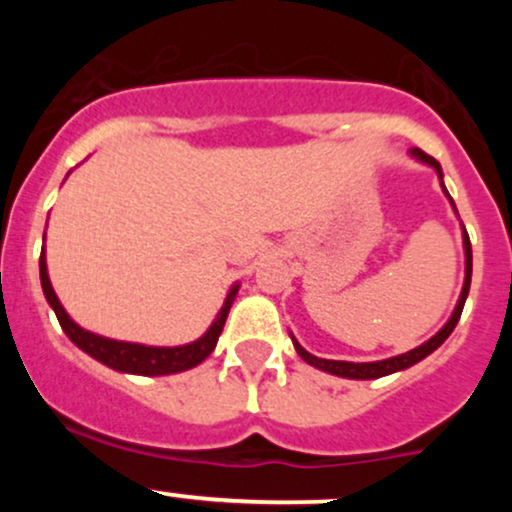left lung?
I'll return each instance as SVG.
<instances>
[{
	"label": "left lung",
	"instance_id": "left-lung-1",
	"mask_svg": "<svg viewBox=\"0 0 512 512\" xmlns=\"http://www.w3.org/2000/svg\"><path fill=\"white\" fill-rule=\"evenodd\" d=\"M411 154H414L419 161L428 163L431 168H436L438 178H440V185H443V170H440V163L436 161L433 156H428L426 151L421 149H411ZM445 190V185H443ZM445 195H448V190H445ZM450 197V195H448ZM452 202V199H450ZM455 207V204H452ZM464 257H467V267H464V286H462V293H460V301H457V308L455 313L448 322H445V327L440 330L438 334H433L428 342H424L421 346H416V349L407 351V354H399V356H392V358H385V361H373V363H351V361H330V358H317L313 354H308V351L303 349L301 344L293 339V346H296L298 356L303 358L305 363H310V366L325 370V373H332V375H342V378H354V380H370V378H383V375H390V373H397V370H404L409 366H414V363H419L421 358H426L428 354H433V351L438 349L440 344L445 342V339L450 337V332L455 330L457 320H460L462 315V308H464V301H467V293H469V284H472V243H469V236L467 231H464Z\"/></svg>",
	"mask_w": 512,
	"mask_h": 512
}]
</instances>
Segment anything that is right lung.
<instances>
[{
	"mask_svg": "<svg viewBox=\"0 0 512 512\" xmlns=\"http://www.w3.org/2000/svg\"><path fill=\"white\" fill-rule=\"evenodd\" d=\"M40 284H43L45 298H48L52 310H55L62 330L67 332V337L72 339L79 349H84L88 356H93L96 361L105 363V366L122 370V373H134V375H170V373H180V370L199 366V363H202L204 358L214 351L216 342H219L223 325H226L228 310H231L233 298H236V293H238V286H233L231 293H228L226 303H223L219 317H216L214 325L209 327L204 337H199L197 342H192V344L166 349V346L115 342V339H105V337H98V334H93V332L81 330L72 317L64 313L62 303L57 301L55 291H52L48 267H45V252L40 255Z\"/></svg>",
	"mask_w": 512,
	"mask_h": 512,
	"instance_id": "right-lung-1",
	"label": "right lung"
}]
</instances>
